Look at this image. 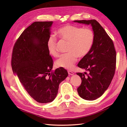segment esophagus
I'll return each instance as SVG.
<instances>
[{"instance_id": "1", "label": "esophagus", "mask_w": 127, "mask_h": 127, "mask_svg": "<svg viewBox=\"0 0 127 127\" xmlns=\"http://www.w3.org/2000/svg\"><path fill=\"white\" fill-rule=\"evenodd\" d=\"M68 74L69 75H73L74 74V73L72 72V71H68Z\"/></svg>"}]
</instances>
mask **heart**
I'll list each match as a JSON object with an SVG mask.
<instances>
[{"instance_id":"heart-1","label":"heart","mask_w":127,"mask_h":127,"mask_svg":"<svg viewBox=\"0 0 127 127\" xmlns=\"http://www.w3.org/2000/svg\"><path fill=\"white\" fill-rule=\"evenodd\" d=\"M57 34L61 39L69 42L67 53L63 55L56 60L55 66L57 68L71 69L77 61V58L86 56L93 46L94 34L88 28L82 29L71 25L61 27L57 31ZM47 47L50 54L56 57L59 56L57 49V39L50 36L47 41Z\"/></svg>"}]
</instances>
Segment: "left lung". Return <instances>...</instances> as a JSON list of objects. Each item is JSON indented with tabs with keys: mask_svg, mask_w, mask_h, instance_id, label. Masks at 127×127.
I'll return each mask as SVG.
<instances>
[{
	"mask_svg": "<svg viewBox=\"0 0 127 127\" xmlns=\"http://www.w3.org/2000/svg\"><path fill=\"white\" fill-rule=\"evenodd\" d=\"M74 22L91 25L94 34L91 50L78 64L79 68L89 73H77L82 79V83L77 88L80 97L86 100L93 101L101 96L112 81L116 70V51L112 40L96 21Z\"/></svg>",
	"mask_w": 127,
	"mask_h": 127,
	"instance_id": "obj_1",
	"label": "left lung"
}]
</instances>
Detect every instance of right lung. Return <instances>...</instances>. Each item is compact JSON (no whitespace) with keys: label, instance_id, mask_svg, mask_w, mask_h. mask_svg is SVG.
I'll return each instance as SVG.
<instances>
[{"label":"right lung","instance_id":"add662e5","mask_svg":"<svg viewBox=\"0 0 127 127\" xmlns=\"http://www.w3.org/2000/svg\"><path fill=\"white\" fill-rule=\"evenodd\" d=\"M52 24L53 22H35L27 28L15 42L11 58L13 72L28 94L41 103L54 100L60 83L68 75L63 68L50 73L53 60L47 41Z\"/></svg>","mask_w":127,"mask_h":127}]
</instances>
